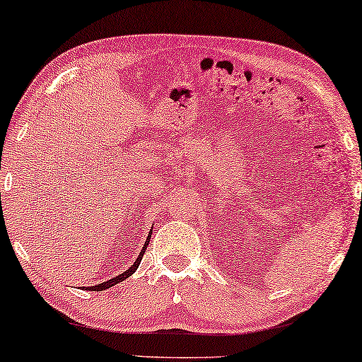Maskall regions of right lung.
I'll return each mask as SVG.
<instances>
[{
	"mask_svg": "<svg viewBox=\"0 0 362 362\" xmlns=\"http://www.w3.org/2000/svg\"><path fill=\"white\" fill-rule=\"evenodd\" d=\"M151 233H153V230H150V233H148V238H146L145 245H143V248H141V251H140L139 257H136L135 262L132 264V266L127 269V271L122 272V274H119V275H116V277L106 280V282L98 284V285H93V286H83V288H85V290H91V291H103V290H106V288H111V286H114V285H117L119 282H122V280H125V279H129L130 275L134 274V272L136 271V269H139L140 262H141V259H143V255H145V251H146V248H148V243H150Z\"/></svg>",
	"mask_w": 362,
	"mask_h": 362,
	"instance_id": "1",
	"label": "right lung"
}]
</instances>
